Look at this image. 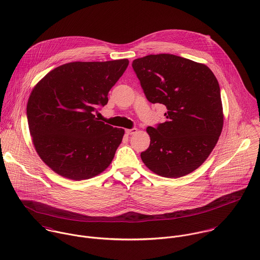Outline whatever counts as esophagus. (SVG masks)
Masks as SVG:
<instances>
[{
    "mask_svg": "<svg viewBox=\"0 0 260 260\" xmlns=\"http://www.w3.org/2000/svg\"><path fill=\"white\" fill-rule=\"evenodd\" d=\"M137 132H138L137 128H131V129H126V131H125L126 135H134V134H136Z\"/></svg>",
    "mask_w": 260,
    "mask_h": 260,
    "instance_id": "1",
    "label": "esophagus"
}]
</instances>
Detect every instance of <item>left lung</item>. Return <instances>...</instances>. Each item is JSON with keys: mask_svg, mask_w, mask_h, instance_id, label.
I'll use <instances>...</instances> for the list:
<instances>
[{"mask_svg": "<svg viewBox=\"0 0 260 260\" xmlns=\"http://www.w3.org/2000/svg\"><path fill=\"white\" fill-rule=\"evenodd\" d=\"M147 99L164 104L166 121L148 126L150 147L141 153L154 173L178 178L198 169L214 150L224 115L220 86L203 63L174 54H150L132 63Z\"/></svg>", "mask_w": 260, "mask_h": 260, "instance_id": "left-lung-1", "label": "left lung"}]
</instances>
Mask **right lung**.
<instances>
[{"label": "right lung", "mask_w": 260, "mask_h": 260, "mask_svg": "<svg viewBox=\"0 0 260 260\" xmlns=\"http://www.w3.org/2000/svg\"><path fill=\"white\" fill-rule=\"evenodd\" d=\"M128 59L74 61L45 75L27 103L33 145L55 173L73 180L92 178L111 163L124 131L100 121L94 113L108 102V92Z\"/></svg>", "instance_id": "right-lung-1"}]
</instances>
